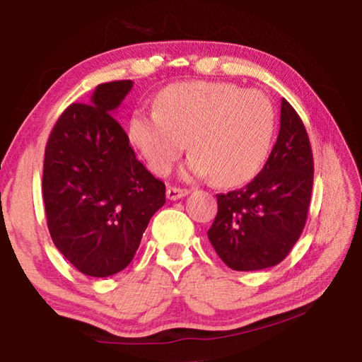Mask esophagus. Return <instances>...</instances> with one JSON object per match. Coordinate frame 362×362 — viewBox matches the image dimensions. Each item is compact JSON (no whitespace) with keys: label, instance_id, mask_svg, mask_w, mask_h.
Listing matches in <instances>:
<instances>
[{"label":"esophagus","instance_id":"esophagus-1","mask_svg":"<svg viewBox=\"0 0 362 362\" xmlns=\"http://www.w3.org/2000/svg\"><path fill=\"white\" fill-rule=\"evenodd\" d=\"M189 192L187 188H175V187H169L168 188V198L170 201H175V199H180L183 196H187Z\"/></svg>","mask_w":362,"mask_h":362}]
</instances>
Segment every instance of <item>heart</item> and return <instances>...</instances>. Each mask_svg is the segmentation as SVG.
I'll return each mask as SVG.
<instances>
[{
  "mask_svg": "<svg viewBox=\"0 0 362 362\" xmlns=\"http://www.w3.org/2000/svg\"><path fill=\"white\" fill-rule=\"evenodd\" d=\"M276 112L260 90L231 83L189 81L164 88L155 110L139 108L129 140L156 175H166L185 150V177H212L235 187L260 173L272 151Z\"/></svg>",
  "mask_w": 362,
  "mask_h": 362,
  "instance_id": "1",
  "label": "heart"
}]
</instances>
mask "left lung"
Returning <instances> with one entry per match:
<instances>
[{
  "label": "left lung",
  "instance_id": "obj_1",
  "mask_svg": "<svg viewBox=\"0 0 362 362\" xmlns=\"http://www.w3.org/2000/svg\"><path fill=\"white\" fill-rule=\"evenodd\" d=\"M279 134L265 166L246 187L217 194L207 231L217 255L236 272L278 265L302 235L313 188V153L296 110L281 100Z\"/></svg>",
  "mask_w": 362,
  "mask_h": 362
}]
</instances>
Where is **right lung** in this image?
<instances>
[{"label":"right lung","instance_id":"obj_1","mask_svg":"<svg viewBox=\"0 0 362 362\" xmlns=\"http://www.w3.org/2000/svg\"><path fill=\"white\" fill-rule=\"evenodd\" d=\"M134 83L99 84L88 103H71L49 136L42 199L56 247L94 278L132 262L166 187L131 148L115 113Z\"/></svg>","mask_w":362,"mask_h":362}]
</instances>
